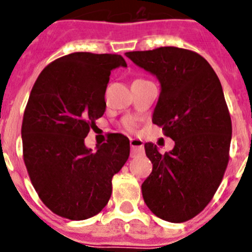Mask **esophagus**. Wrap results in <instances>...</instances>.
Here are the masks:
<instances>
[{"instance_id": "obj_1", "label": "esophagus", "mask_w": 252, "mask_h": 252, "mask_svg": "<svg viewBox=\"0 0 252 252\" xmlns=\"http://www.w3.org/2000/svg\"><path fill=\"white\" fill-rule=\"evenodd\" d=\"M131 156H136L144 152V141L141 139H130Z\"/></svg>"}]
</instances>
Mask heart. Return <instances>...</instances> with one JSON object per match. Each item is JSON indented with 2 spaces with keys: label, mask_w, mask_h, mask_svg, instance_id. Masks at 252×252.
I'll return each mask as SVG.
<instances>
[{
  "label": "heart",
  "mask_w": 252,
  "mask_h": 252,
  "mask_svg": "<svg viewBox=\"0 0 252 252\" xmlns=\"http://www.w3.org/2000/svg\"><path fill=\"white\" fill-rule=\"evenodd\" d=\"M124 126H126V129H128V130H134L135 129V123H134L133 119H126V123H124Z\"/></svg>",
  "instance_id": "obj_1"
}]
</instances>
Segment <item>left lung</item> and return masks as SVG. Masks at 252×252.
Returning a JSON list of instances; mask_svg holds the SVG:
<instances>
[{
	"label": "left lung",
	"instance_id": "obj_1",
	"mask_svg": "<svg viewBox=\"0 0 252 252\" xmlns=\"http://www.w3.org/2000/svg\"><path fill=\"white\" fill-rule=\"evenodd\" d=\"M161 84L152 123L174 141L161 154L152 142L145 152L152 172L141 185L145 204L172 223L199 215L217 191L229 161L232 121L222 85L199 53L179 47L126 52Z\"/></svg>",
	"mask_w": 252,
	"mask_h": 252
}]
</instances>
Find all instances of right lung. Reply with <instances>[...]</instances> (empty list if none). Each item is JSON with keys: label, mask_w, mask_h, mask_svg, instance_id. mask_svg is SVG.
Segmentation results:
<instances>
[{"label": "right lung", "mask_w": 252, "mask_h": 252, "mask_svg": "<svg viewBox=\"0 0 252 252\" xmlns=\"http://www.w3.org/2000/svg\"><path fill=\"white\" fill-rule=\"evenodd\" d=\"M126 67L121 55L74 52L47 65L35 81L22 124L23 157L32 187L56 215L83 220L97 215L112 194V178L130 152L114 134L95 152L85 146L106 111L111 70Z\"/></svg>", "instance_id": "right-lung-1"}]
</instances>
